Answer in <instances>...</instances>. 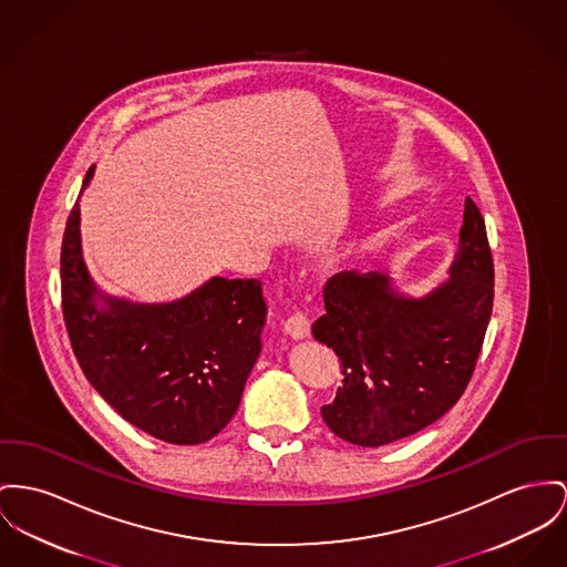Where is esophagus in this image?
I'll return each instance as SVG.
<instances>
[{
  "instance_id": "1",
  "label": "esophagus",
  "mask_w": 567,
  "mask_h": 567,
  "mask_svg": "<svg viewBox=\"0 0 567 567\" xmlns=\"http://www.w3.org/2000/svg\"><path fill=\"white\" fill-rule=\"evenodd\" d=\"M284 329H286V333H288L292 340H305V338H309V333H311V322H309V318H307L302 311H295V313L284 322Z\"/></svg>"
}]
</instances>
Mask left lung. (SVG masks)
<instances>
[{
  "label": "left lung",
  "instance_id": "1",
  "mask_svg": "<svg viewBox=\"0 0 567 567\" xmlns=\"http://www.w3.org/2000/svg\"><path fill=\"white\" fill-rule=\"evenodd\" d=\"M494 299L486 224L471 197L450 268L430 295H400L389 275L343 270L324 286L311 333L340 357L341 386L322 419L359 447H382L445 415L475 372Z\"/></svg>",
  "mask_w": 567,
  "mask_h": 567
}]
</instances>
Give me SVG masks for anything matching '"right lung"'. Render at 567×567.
<instances>
[{"mask_svg":"<svg viewBox=\"0 0 567 567\" xmlns=\"http://www.w3.org/2000/svg\"><path fill=\"white\" fill-rule=\"evenodd\" d=\"M92 176L94 165L83 189ZM60 275L76 361L117 415L174 445L206 443L226 427L262 350L258 279L213 277L163 305L105 297L83 265L79 204L64 229Z\"/></svg>","mask_w":567,"mask_h":567,"instance_id":"obj_1","label":"right lung"}]
</instances>
